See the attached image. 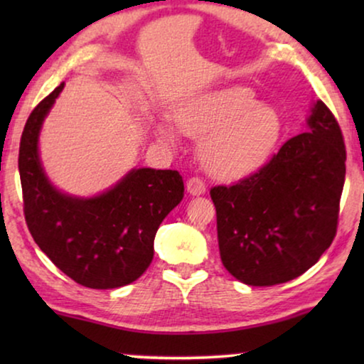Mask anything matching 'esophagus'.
<instances>
[{"label":"esophagus","mask_w":364,"mask_h":364,"mask_svg":"<svg viewBox=\"0 0 364 364\" xmlns=\"http://www.w3.org/2000/svg\"><path fill=\"white\" fill-rule=\"evenodd\" d=\"M187 192L191 193V196H202V193H205V183H203L202 178H198V177L188 178Z\"/></svg>","instance_id":"1"}]
</instances>
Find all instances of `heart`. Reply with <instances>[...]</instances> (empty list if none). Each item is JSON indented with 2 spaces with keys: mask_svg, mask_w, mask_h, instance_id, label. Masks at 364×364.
I'll return each mask as SVG.
<instances>
[{
  "mask_svg": "<svg viewBox=\"0 0 364 364\" xmlns=\"http://www.w3.org/2000/svg\"><path fill=\"white\" fill-rule=\"evenodd\" d=\"M178 129L200 139L198 159L212 177L238 181L258 171L275 151L283 121L272 104L258 101L253 89L225 86L188 97L173 111ZM156 134L173 146L176 131L159 121Z\"/></svg>",
  "mask_w": 364,
  "mask_h": 364,
  "instance_id": "obj_1",
  "label": "heart"
}]
</instances>
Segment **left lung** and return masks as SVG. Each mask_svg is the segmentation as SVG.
<instances>
[{
	"label": "left lung",
	"mask_w": 364,
	"mask_h": 364,
	"mask_svg": "<svg viewBox=\"0 0 364 364\" xmlns=\"http://www.w3.org/2000/svg\"><path fill=\"white\" fill-rule=\"evenodd\" d=\"M305 127L257 173L210 191L222 263L245 285L303 275L336 235L346 173L341 129L321 101Z\"/></svg>",
	"instance_id": "1"
}]
</instances>
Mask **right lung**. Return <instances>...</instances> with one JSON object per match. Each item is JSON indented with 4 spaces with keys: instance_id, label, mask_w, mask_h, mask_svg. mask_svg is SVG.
I'll list each match as a JSON object with an SVG mask.
<instances>
[{
    "instance_id": "right-lung-1",
    "label": "right lung",
    "mask_w": 364,
    "mask_h": 364,
    "mask_svg": "<svg viewBox=\"0 0 364 364\" xmlns=\"http://www.w3.org/2000/svg\"><path fill=\"white\" fill-rule=\"evenodd\" d=\"M64 82L38 104L19 146L24 217L38 247L79 285L96 290L136 282L154 258L164 218L183 198L177 171L134 167L101 193L73 196L44 171L39 136Z\"/></svg>"
}]
</instances>
